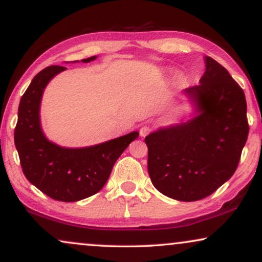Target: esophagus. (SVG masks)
Returning a JSON list of instances; mask_svg holds the SVG:
<instances>
[{
  "instance_id": "esophagus-1",
  "label": "esophagus",
  "mask_w": 262,
  "mask_h": 262,
  "mask_svg": "<svg viewBox=\"0 0 262 262\" xmlns=\"http://www.w3.org/2000/svg\"><path fill=\"white\" fill-rule=\"evenodd\" d=\"M151 132H152V128L147 124L142 125V127L140 128V135H141V137H147V135L151 133Z\"/></svg>"
}]
</instances>
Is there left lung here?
Here are the masks:
<instances>
[{
    "mask_svg": "<svg viewBox=\"0 0 262 262\" xmlns=\"http://www.w3.org/2000/svg\"><path fill=\"white\" fill-rule=\"evenodd\" d=\"M205 60L200 85L184 91L200 115L145 138L153 186L179 201L201 200L224 184L236 171L249 133L243 90L217 61Z\"/></svg>",
    "mask_w": 262,
    "mask_h": 262,
    "instance_id": "8db88e82",
    "label": "left lung"
}]
</instances>
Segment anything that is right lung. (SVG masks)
I'll list each match as a JSON object with an SVG mask.
<instances>
[{"label":"right lung","instance_id":"obj_1","mask_svg":"<svg viewBox=\"0 0 262 262\" xmlns=\"http://www.w3.org/2000/svg\"><path fill=\"white\" fill-rule=\"evenodd\" d=\"M96 56L82 62L93 61ZM66 67L50 66L34 76L21 97L14 142L26 179L49 198L73 202L98 193L118 157L139 137L133 132L91 147L64 148L44 137L39 106L45 86Z\"/></svg>","mask_w":262,"mask_h":262}]
</instances>
